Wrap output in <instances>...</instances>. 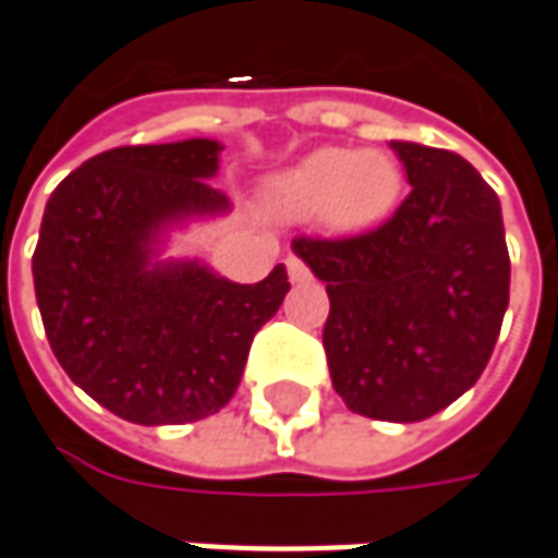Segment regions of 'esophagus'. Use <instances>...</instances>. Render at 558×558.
<instances>
[{"label": "esophagus", "mask_w": 558, "mask_h": 558, "mask_svg": "<svg viewBox=\"0 0 558 558\" xmlns=\"http://www.w3.org/2000/svg\"><path fill=\"white\" fill-rule=\"evenodd\" d=\"M287 275H290L293 283H305V280L312 278V271L305 268V262L296 259V256H290V259H287Z\"/></svg>", "instance_id": "obj_1"}]
</instances>
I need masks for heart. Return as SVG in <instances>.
Segmentation results:
<instances>
[{"instance_id": "heart-1", "label": "heart", "mask_w": 558, "mask_h": 558, "mask_svg": "<svg viewBox=\"0 0 558 558\" xmlns=\"http://www.w3.org/2000/svg\"><path fill=\"white\" fill-rule=\"evenodd\" d=\"M404 172L379 147H315L265 182V209L283 221L317 219L337 234H364L389 219Z\"/></svg>"}]
</instances>
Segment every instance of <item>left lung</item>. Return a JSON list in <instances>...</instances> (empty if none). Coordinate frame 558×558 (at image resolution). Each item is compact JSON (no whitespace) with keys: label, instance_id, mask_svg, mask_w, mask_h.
<instances>
[{"label":"left lung","instance_id":"left-lung-1","mask_svg":"<svg viewBox=\"0 0 558 558\" xmlns=\"http://www.w3.org/2000/svg\"><path fill=\"white\" fill-rule=\"evenodd\" d=\"M411 194L392 219L349 241L296 238L327 283L324 352L349 411L416 423L475 386L509 305L500 201L463 157L389 142Z\"/></svg>","mask_w":558,"mask_h":558}]
</instances>
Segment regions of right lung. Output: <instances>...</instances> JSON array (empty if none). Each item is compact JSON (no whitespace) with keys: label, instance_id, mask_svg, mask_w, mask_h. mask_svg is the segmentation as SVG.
<instances>
[{"label":"right lung","instance_id":"obj_1","mask_svg":"<svg viewBox=\"0 0 558 558\" xmlns=\"http://www.w3.org/2000/svg\"><path fill=\"white\" fill-rule=\"evenodd\" d=\"M219 154L213 138L113 147L46 203L33 287L51 352L83 392L138 426L219 413L290 290L283 265L234 283L201 259H163L175 228L231 209L209 184Z\"/></svg>","mask_w":558,"mask_h":558}]
</instances>
